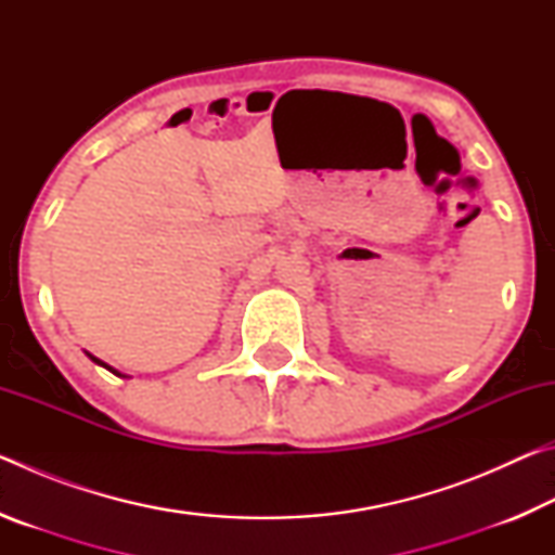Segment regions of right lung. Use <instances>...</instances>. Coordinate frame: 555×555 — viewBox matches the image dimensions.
Wrapping results in <instances>:
<instances>
[{"instance_id":"right-lung-1","label":"right lung","mask_w":555,"mask_h":555,"mask_svg":"<svg viewBox=\"0 0 555 555\" xmlns=\"http://www.w3.org/2000/svg\"><path fill=\"white\" fill-rule=\"evenodd\" d=\"M86 354L90 357V360H92V362H95V364H100V367H105V370H109L112 374H117V377H127V374H121V372H117L115 367H109V364H107V362H102V360H98V357H95V354H90V352H86Z\"/></svg>"}]
</instances>
